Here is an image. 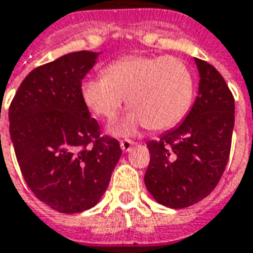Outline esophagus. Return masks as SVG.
I'll return each mask as SVG.
<instances>
[{"label": "esophagus", "mask_w": 253, "mask_h": 253, "mask_svg": "<svg viewBox=\"0 0 253 253\" xmlns=\"http://www.w3.org/2000/svg\"><path fill=\"white\" fill-rule=\"evenodd\" d=\"M134 146V142L130 141V139H125V141H121V148L123 152H130L131 148Z\"/></svg>", "instance_id": "1"}]
</instances>
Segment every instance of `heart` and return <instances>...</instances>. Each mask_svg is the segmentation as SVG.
Segmentation results:
<instances>
[{
	"label": "heart",
	"instance_id": "1",
	"mask_svg": "<svg viewBox=\"0 0 253 253\" xmlns=\"http://www.w3.org/2000/svg\"><path fill=\"white\" fill-rule=\"evenodd\" d=\"M87 108L104 119H114L125 102L130 111L111 126L116 135H131L139 127L166 130L188 114L194 97V78L185 61L167 56L134 54L112 61L104 75L81 84Z\"/></svg>",
	"mask_w": 253,
	"mask_h": 253
}]
</instances>
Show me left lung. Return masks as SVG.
<instances>
[{"label": "left lung", "mask_w": 253, "mask_h": 253, "mask_svg": "<svg viewBox=\"0 0 253 253\" xmlns=\"http://www.w3.org/2000/svg\"><path fill=\"white\" fill-rule=\"evenodd\" d=\"M194 63L200 81L190 112L179 126L146 144L151 162L145 186L159 204L175 210L199 203L218 185L234 127V98L225 79L207 61Z\"/></svg>", "instance_id": "obj_1"}]
</instances>
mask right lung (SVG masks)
Listing matches in <instances>:
<instances>
[{
	"mask_svg": "<svg viewBox=\"0 0 253 253\" xmlns=\"http://www.w3.org/2000/svg\"><path fill=\"white\" fill-rule=\"evenodd\" d=\"M100 53H68L24 78L9 107V132L28 188L63 213L94 207L122 156L81 97V84ZM1 118V116H0Z\"/></svg>",
	"mask_w": 253,
	"mask_h": 253,
	"instance_id": "right-lung-1",
	"label": "right lung"
}]
</instances>
